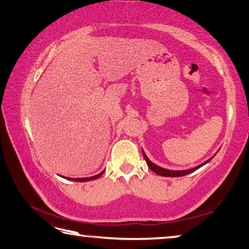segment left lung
Masks as SVG:
<instances>
[{
  "instance_id": "8db88e82",
  "label": "left lung",
  "mask_w": 249,
  "mask_h": 249,
  "mask_svg": "<svg viewBox=\"0 0 249 249\" xmlns=\"http://www.w3.org/2000/svg\"><path fill=\"white\" fill-rule=\"evenodd\" d=\"M143 155H144V159L146 160V163H147V166L152 169L154 173H156V174H159L160 176H165V177H179V176H185V175H188L191 174V173L195 172L196 169H198L199 167H202L203 165H205L206 163H208L211 160H208L207 161H205L202 165H198V166H196L194 168H191V169H186V171H171V169H166V168H161L160 166H157L154 163H152L151 160L147 159V156L145 155L144 152H143Z\"/></svg>"
}]
</instances>
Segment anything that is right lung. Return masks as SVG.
I'll return each mask as SVG.
<instances>
[{
    "instance_id": "obj_1",
    "label": "right lung",
    "mask_w": 249,
    "mask_h": 249,
    "mask_svg": "<svg viewBox=\"0 0 249 249\" xmlns=\"http://www.w3.org/2000/svg\"><path fill=\"white\" fill-rule=\"evenodd\" d=\"M104 172L100 173V174H97L95 176H92V177H85V178H68V179H71V180H75V181H88V180H93V179H96L100 177L102 174H103Z\"/></svg>"
}]
</instances>
